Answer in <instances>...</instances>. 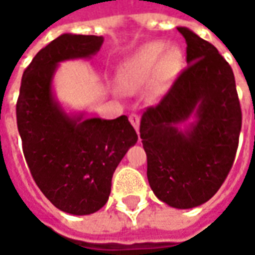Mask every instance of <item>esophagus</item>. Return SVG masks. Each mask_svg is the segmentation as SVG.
Here are the masks:
<instances>
[{"mask_svg":"<svg viewBox=\"0 0 255 255\" xmlns=\"http://www.w3.org/2000/svg\"><path fill=\"white\" fill-rule=\"evenodd\" d=\"M129 122H131V124L133 126V128L136 129V132H138L139 135V124H140V119H139L138 115H129Z\"/></svg>","mask_w":255,"mask_h":255,"instance_id":"1","label":"esophagus"}]
</instances>
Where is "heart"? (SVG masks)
<instances>
[{
    "label": "heart",
    "instance_id": "b5f03b06",
    "mask_svg": "<svg viewBox=\"0 0 255 255\" xmlns=\"http://www.w3.org/2000/svg\"><path fill=\"white\" fill-rule=\"evenodd\" d=\"M184 63L177 45L153 41L136 49L117 65L116 82L124 91L136 93L146 87L150 100H158L176 78Z\"/></svg>",
    "mask_w": 255,
    "mask_h": 255
}]
</instances>
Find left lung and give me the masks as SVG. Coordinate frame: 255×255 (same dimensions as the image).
Here are the masks:
<instances>
[{
    "label": "left lung",
    "instance_id": "left-lung-1",
    "mask_svg": "<svg viewBox=\"0 0 255 255\" xmlns=\"http://www.w3.org/2000/svg\"><path fill=\"white\" fill-rule=\"evenodd\" d=\"M177 31L187 43V68L160 104L143 112L140 138L155 197L172 208L191 209L208 202L228 176L242 111L230 64L195 32Z\"/></svg>",
    "mask_w": 255,
    "mask_h": 255
}]
</instances>
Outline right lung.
Masks as SVG:
<instances>
[{
  "mask_svg": "<svg viewBox=\"0 0 255 255\" xmlns=\"http://www.w3.org/2000/svg\"><path fill=\"white\" fill-rule=\"evenodd\" d=\"M102 36L63 34L25 68L17 104V129L27 165L45 197L65 213H95L109 199L112 177L138 135L127 116L113 120L68 115L53 94L58 63L90 58Z\"/></svg>",
  "mask_w": 255,
  "mask_h": 255,
  "instance_id": "right-lung-1",
  "label": "right lung"
}]
</instances>
